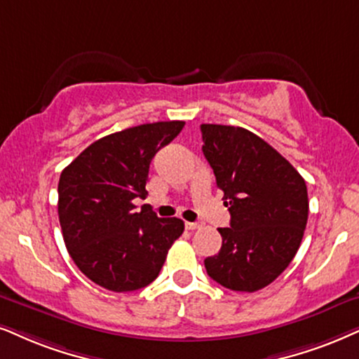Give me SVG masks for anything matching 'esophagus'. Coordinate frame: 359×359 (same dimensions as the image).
<instances>
[{
  "mask_svg": "<svg viewBox=\"0 0 359 359\" xmlns=\"http://www.w3.org/2000/svg\"><path fill=\"white\" fill-rule=\"evenodd\" d=\"M202 224H198V222H185V229L187 230H197L201 229Z\"/></svg>",
  "mask_w": 359,
  "mask_h": 359,
  "instance_id": "1",
  "label": "esophagus"
}]
</instances>
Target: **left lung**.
Here are the masks:
<instances>
[{
	"mask_svg": "<svg viewBox=\"0 0 359 359\" xmlns=\"http://www.w3.org/2000/svg\"><path fill=\"white\" fill-rule=\"evenodd\" d=\"M203 156L230 212L207 273L233 292L270 285L297 255L308 220L305 179L270 144L235 126L202 124Z\"/></svg>",
	"mask_w": 359,
	"mask_h": 359,
	"instance_id": "8db88e82",
	"label": "left lung"
}]
</instances>
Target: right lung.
Wrapping results in <instances>:
<instances>
[{
  "label": "right lung",
  "mask_w": 359,
  "mask_h": 359,
  "mask_svg": "<svg viewBox=\"0 0 359 359\" xmlns=\"http://www.w3.org/2000/svg\"><path fill=\"white\" fill-rule=\"evenodd\" d=\"M184 124L154 122L109 134L61 172L62 238L78 269L99 287L117 293L147 287L182 235V220L158 219L149 207L135 212L133 201L147 194L151 161Z\"/></svg>",
  "instance_id": "1"
}]
</instances>
